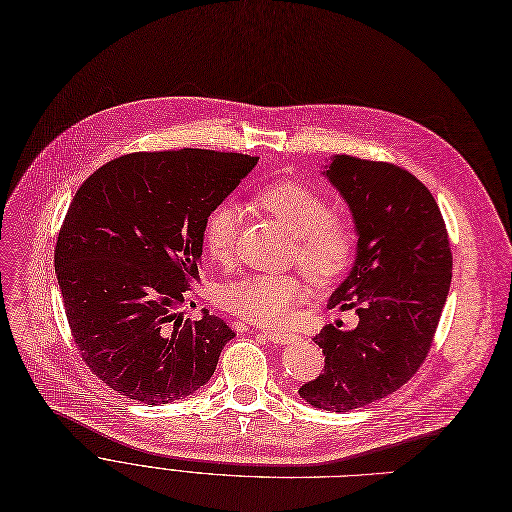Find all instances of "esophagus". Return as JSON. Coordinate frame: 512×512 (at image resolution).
<instances>
[{
  "label": "esophagus",
  "mask_w": 512,
  "mask_h": 512,
  "mask_svg": "<svg viewBox=\"0 0 512 512\" xmlns=\"http://www.w3.org/2000/svg\"><path fill=\"white\" fill-rule=\"evenodd\" d=\"M263 336L270 340V342H274V344H288V342H294L297 340V336L294 334H288V332H278V330H265L263 332Z\"/></svg>",
  "instance_id": "1"
}]
</instances>
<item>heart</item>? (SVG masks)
<instances>
[{
	"label": "heart",
	"instance_id": "heart-1",
	"mask_svg": "<svg viewBox=\"0 0 512 512\" xmlns=\"http://www.w3.org/2000/svg\"><path fill=\"white\" fill-rule=\"evenodd\" d=\"M255 201L294 236L297 261L313 282L338 278L353 261L355 240L344 222L332 218L330 203L297 182H276L261 188ZM238 234V209L232 203L215 207L205 222L203 245L211 259L226 261ZM305 286L297 276L253 274L232 280L218 290L224 309L255 324L282 326L303 299Z\"/></svg>",
	"mask_w": 512,
	"mask_h": 512
}]
</instances>
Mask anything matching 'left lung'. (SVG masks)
<instances>
[{"label":"left lung","mask_w":512,"mask_h":512,"mask_svg":"<svg viewBox=\"0 0 512 512\" xmlns=\"http://www.w3.org/2000/svg\"><path fill=\"white\" fill-rule=\"evenodd\" d=\"M324 174L351 209L357 253L330 309L359 324H328L313 340L326 369L299 388L315 409L346 413L398 390L425 361L452 280L448 232L432 193L384 161L334 155Z\"/></svg>","instance_id":"left-lung-1"}]
</instances>
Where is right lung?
<instances>
[{"instance_id": "1", "label": "right lung", "mask_w": 512, "mask_h": 512, "mask_svg": "<svg viewBox=\"0 0 512 512\" xmlns=\"http://www.w3.org/2000/svg\"><path fill=\"white\" fill-rule=\"evenodd\" d=\"M259 157L180 149L107 161L78 188L56 247L70 332L97 378L145 405L186 398L234 338L224 319L178 317L203 232Z\"/></svg>"}]
</instances>
